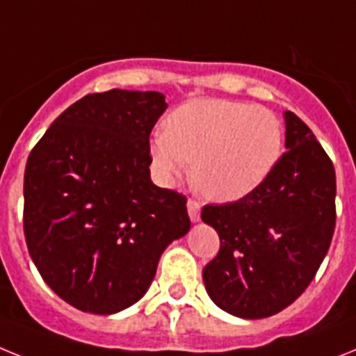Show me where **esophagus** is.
I'll return each instance as SVG.
<instances>
[{
    "mask_svg": "<svg viewBox=\"0 0 356 356\" xmlns=\"http://www.w3.org/2000/svg\"><path fill=\"white\" fill-rule=\"evenodd\" d=\"M188 215H190V219L193 220V222H197V220L201 219V204L195 201V199H188Z\"/></svg>",
    "mask_w": 356,
    "mask_h": 356,
    "instance_id": "obj_1",
    "label": "esophagus"
}]
</instances>
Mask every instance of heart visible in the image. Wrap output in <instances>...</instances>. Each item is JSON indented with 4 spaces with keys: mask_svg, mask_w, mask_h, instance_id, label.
I'll return each mask as SVG.
<instances>
[{
    "mask_svg": "<svg viewBox=\"0 0 356 356\" xmlns=\"http://www.w3.org/2000/svg\"><path fill=\"white\" fill-rule=\"evenodd\" d=\"M284 130L270 108L228 99H199L173 110L150 152L164 183L190 172L206 195L234 202L266 183L282 154Z\"/></svg>",
    "mask_w": 356,
    "mask_h": 356,
    "instance_id": "obj_1",
    "label": "heart"
}]
</instances>
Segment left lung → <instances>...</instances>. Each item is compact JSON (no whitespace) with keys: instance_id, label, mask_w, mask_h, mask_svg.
Segmentation results:
<instances>
[{"instance_id":"left-lung-1","label":"left lung","mask_w":356,"mask_h":356,"mask_svg":"<svg viewBox=\"0 0 356 356\" xmlns=\"http://www.w3.org/2000/svg\"><path fill=\"white\" fill-rule=\"evenodd\" d=\"M286 148L266 183L244 199L206 204L201 219L220 248L202 270L206 291L224 312L264 318L309 286L335 232L337 177L306 122L284 112Z\"/></svg>"}]
</instances>
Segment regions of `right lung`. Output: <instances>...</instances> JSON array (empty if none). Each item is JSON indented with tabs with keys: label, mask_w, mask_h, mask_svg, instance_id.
<instances>
[{
	"label": "right lung",
	"mask_w": 356,
	"mask_h": 356,
	"mask_svg": "<svg viewBox=\"0 0 356 356\" xmlns=\"http://www.w3.org/2000/svg\"><path fill=\"white\" fill-rule=\"evenodd\" d=\"M166 108L159 92L88 94L29 155V253L54 293L81 312L110 315L136 304L161 253L190 229L186 197L150 179V134Z\"/></svg>",
	"instance_id": "1"
}]
</instances>
